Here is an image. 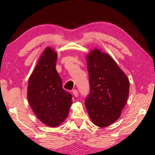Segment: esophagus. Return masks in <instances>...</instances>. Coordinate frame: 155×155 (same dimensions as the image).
Wrapping results in <instances>:
<instances>
[{"instance_id": "1", "label": "esophagus", "mask_w": 155, "mask_h": 155, "mask_svg": "<svg viewBox=\"0 0 155 155\" xmlns=\"http://www.w3.org/2000/svg\"><path fill=\"white\" fill-rule=\"evenodd\" d=\"M73 95H74L75 97H78V91L76 89L73 90Z\"/></svg>"}]
</instances>
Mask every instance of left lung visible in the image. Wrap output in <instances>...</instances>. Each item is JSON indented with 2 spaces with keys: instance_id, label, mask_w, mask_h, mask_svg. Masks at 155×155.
Masks as SVG:
<instances>
[{
  "instance_id": "1",
  "label": "left lung",
  "mask_w": 155,
  "mask_h": 155,
  "mask_svg": "<svg viewBox=\"0 0 155 155\" xmlns=\"http://www.w3.org/2000/svg\"><path fill=\"white\" fill-rule=\"evenodd\" d=\"M87 59L90 91L86 108L95 125L106 127L120 117L129 95V80L115 61L98 49Z\"/></svg>"
}]
</instances>
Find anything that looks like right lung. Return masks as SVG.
I'll list each match as a JSON object with an SVG mask.
<instances>
[{"label":"right lung","instance_id":"obj_1","mask_svg":"<svg viewBox=\"0 0 155 155\" xmlns=\"http://www.w3.org/2000/svg\"><path fill=\"white\" fill-rule=\"evenodd\" d=\"M58 55L45 49L28 81V100L32 111L45 125L56 127L67 117L72 95L62 88L55 66Z\"/></svg>","mask_w":155,"mask_h":155}]
</instances>
